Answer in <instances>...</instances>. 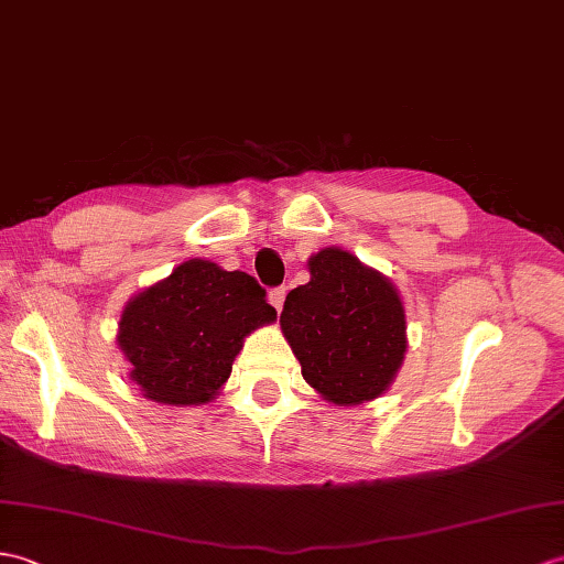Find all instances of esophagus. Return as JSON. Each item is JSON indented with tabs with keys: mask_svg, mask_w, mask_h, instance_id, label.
<instances>
[{
	"mask_svg": "<svg viewBox=\"0 0 564 564\" xmlns=\"http://www.w3.org/2000/svg\"><path fill=\"white\" fill-rule=\"evenodd\" d=\"M283 300H285V285H279V288H271L269 293V303L276 307V312H281L283 307Z\"/></svg>",
	"mask_w": 564,
	"mask_h": 564,
	"instance_id": "34e87169",
	"label": "esophagus"
}]
</instances>
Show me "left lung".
Listing matches in <instances>:
<instances>
[{
  "mask_svg": "<svg viewBox=\"0 0 564 564\" xmlns=\"http://www.w3.org/2000/svg\"><path fill=\"white\" fill-rule=\"evenodd\" d=\"M310 283L285 295L281 329L305 382L334 403L377 399L405 352L403 303L382 273L326 247L310 261Z\"/></svg>",
  "mask_w": 564,
  "mask_h": 564,
  "instance_id": "left-lung-1",
  "label": "left lung"
}]
</instances>
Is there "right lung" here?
<instances>
[{
	"label": "right lung",
	"mask_w": 564,
	"mask_h": 564,
	"mask_svg": "<svg viewBox=\"0 0 564 564\" xmlns=\"http://www.w3.org/2000/svg\"><path fill=\"white\" fill-rule=\"evenodd\" d=\"M273 319L276 310L250 273L189 259L124 307L117 344L143 397L196 405L218 394L242 338Z\"/></svg>",
	"instance_id": "right-lung-1"
}]
</instances>
